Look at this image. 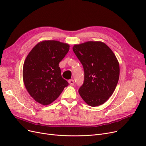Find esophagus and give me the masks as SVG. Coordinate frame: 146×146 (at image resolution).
<instances>
[{
  "mask_svg": "<svg viewBox=\"0 0 146 146\" xmlns=\"http://www.w3.org/2000/svg\"><path fill=\"white\" fill-rule=\"evenodd\" d=\"M68 83H69V84H70V85L71 86H73V85H74V80H73V79L69 80H68Z\"/></svg>",
  "mask_w": 146,
  "mask_h": 146,
  "instance_id": "esophagus-1",
  "label": "esophagus"
}]
</instances>
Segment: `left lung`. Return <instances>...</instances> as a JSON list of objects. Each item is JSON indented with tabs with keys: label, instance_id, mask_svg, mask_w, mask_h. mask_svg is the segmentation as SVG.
I'll return each instance as SVG.
<instances>
[{
	"label": "left lung",
	"instance_id": "8db88e82",
	"mask_svg": "<svg viewBox=\"0 0 146 146\" xmlns=\"http://www.w3.org/2000/svg\"><path fill=\"white\" fill-rule=\"evenodd\" d=\"M73 50L83 65L85 79L79 93L88 105L104 104L116 88L119 76L118 61L108 45L101 41L76 44Z\"/></svg>",
	"mask_w": 146,
	"mask_h": 146
}]
</instances>
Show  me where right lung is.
I'll list each match as a JSON object with an SVG mask.
<instances>
[{
    "label": "right lung",
    "mask_w": 146,
    "mask_h": 146,
    "mask_svg": "<svg viewBox=\"0 0 146 146\" xmlns=\"http://www.w3.org/2000/svg\"><path fill=\"white\" fill-rule=\"evenodd\" d=\"M70 45L55 40L38 42L31 50L23 66V80L34 100L48 105L60 96L68 82L61 75L58 66Z\"/></svg>",
    "instance_id": "1"
}]
</instances>
